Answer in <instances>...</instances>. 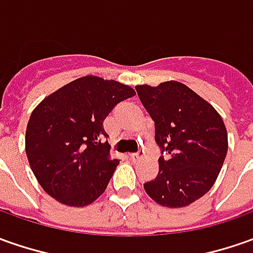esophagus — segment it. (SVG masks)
<instances>
[{"label":"esophagus","mask_w":253,"mask_h":253,"mask_svg":"<svg viewBox=\"0 0 253 253\" xmlns=\"http://www.w3.org/2000/svg\"><path fill=\"white\" fill-rule=\"evenodd\" d=\"M143 151H140V153H137V154H128V158L131 160V161H138L141 157H143Z\"/></svg>","instance_id":"1"}]
</instances>
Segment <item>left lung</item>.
I'll list each match as a JSON object with an SVG mask.
<instances>
[{
	"label": "left lung",
	"mask_w": 253,
	"mask_h": 253,
	"mask_svg": "<svg viewBox=\"0 0 253 253\" xmlns=\"http://www.w3.org/2000/svg\"><path fill=\"white\" fill-rule=\"evenodd\" d=\"M135 91L155 123V143L165 154L158 160L157 178L144 189L164 207L189 206L211 189L221 170L228 150L221 116L178 81L137 85Z\"/></svg>",
	"instance_id": "obj_1"
}]
</instances>
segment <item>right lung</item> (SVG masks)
<instances>
[{
	"mask_svg": "<svg viewBox=\"0 0 253 253\" xmlns=\"http://www.w3.org/2000/svg\"><path fill=\"white\" fill-rule=\"evenodd\" d=\"M128 85L86 75L48 95L32 112L25 150L43 190L73 207L105 192L119 160L110 157L103 120L119 102L134 96Z\"/></svg>",
	"mask_w": 253,
	"mask_h": 253,
	"instance_id": "obj_1",
	"label": "right lung"
}]
</instances>
